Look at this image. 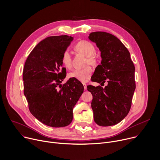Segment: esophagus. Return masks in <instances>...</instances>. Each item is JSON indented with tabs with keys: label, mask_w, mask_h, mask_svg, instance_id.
Listing matches in <instances>:
<instances>
[{
	"label": "esophagus",
	"mask_w": 160,
	"mask_h": 160,
	"mask_svg": "<svg viewBox=\"0 0 160 160\" xmlns=\"http://www.w3.org/2000/svg\"><path fill=\"white\" fill-rule=\"evenodd\" d=\"M83 87H84V89H85V90H86V89H87V85H86L85 83H83Z\"/></svg>",
	"instance_id": "obj_1"
}]
</instances>
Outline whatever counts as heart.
<instances>
[{"label": "heart", "instance_id": "heart-1", "mask_svg": "<svg viewBox=\"0 0 160 160\" xmlns=\"http://www.w3.org/2000/svg\"><path fill=\"white\" fill-rule=\"evenodd\" d=\"M75 49L78 52L82 54L87 57V63L94 64L96 59L93 54L96 52V49L92 43L86 41L82 40L78 42L75 46ZM62 62L67 68H71L72 66V56L68 51H65L62 56ZM92 73V69L90 66H87L83 69H78L70 73V77L77 79L82 82H87L89 80Z\"/></svg>", "mask_w": 160, "mask_h": 160}]
</instances>
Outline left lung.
<instances>
[{
    "label": "left lung",
    "instance_id": "left-lung-1",
    "mask_svg": "<svg viewBox=\"0 0 160 160\" xmlns=\"http://www.w3.org/2000/svg\"><path fill=\"white\" fill-rule=\"evenodd\" d=\"M88 38L96 43L102 58L92 80L102 86L108 83L104 88L100 85L87 86L93 96L91 107L94 120L99 126L115 125L130 109L135 89V66L129 51L115 36L95 32L89 34Z\"/></svg>",
    "mask_w": 160,
    "mask_h": 160
}]
</instances>
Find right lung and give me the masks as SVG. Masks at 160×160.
I'll list each match as a JSON object with an SVG mask.
<instances>
[{
  "label": "right lung",
  "instance_id": "add662e5",
  "mask_svg": "<svg viewBox=\"0 0 160 160\" xmlns=\"http://www.w3.org/2000/svg\"><path fill=\"white\" fill-rule=\"evenodd\" d=\"M73 40L68 35L47 37L36 45L24 66V94L30 111L49 127L70 125L73 109L83 92V85L74 78L58 88L66 73L62 56Z\"/></svg>",
  "mask_w": 160,
  "mask_h": 160
}]
</instances>
